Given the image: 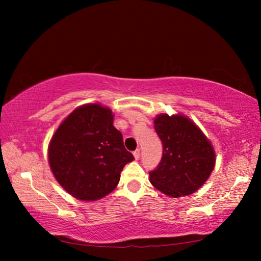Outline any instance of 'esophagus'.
<instances>
[{"label":"esophagus","instance_id":"34e87169","mask_svg":"<svg viewBox=\"0 0 261 261\" xmlns=\"http://www.w3.org/2000/svg\"><path fill=\"white\" fill-rule=\"evenodd\" d=\"M134 156H135L136 160H138L139 156H140V151H139V149H136V151L134 152Z\"/></svg>","mask_w":261,"mask_h":261}]
</instances>
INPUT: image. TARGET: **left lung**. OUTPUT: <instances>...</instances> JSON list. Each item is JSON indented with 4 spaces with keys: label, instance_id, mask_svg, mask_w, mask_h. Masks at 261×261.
Instances as JSON below:
<instances>
[{
    "label": "left lung",
    "instance_id": "8db88e82",
    "mask_svg": "<svg viewBox=\"0 0 261 261\" xmlns=\"http://www.w3.org/2000/svg\"><path fill=\"white\" fill-rule=\"evenodd\" d=\"M154 129L163 151L161 161L149 171L153 187L174 198L197 191L214 168L215 154L208 139L182 115H160L154 120Z\"/></svg>",
    "mask_w": 261,
    "mask_h": 261
}]
</instances>
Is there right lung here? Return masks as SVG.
I'll list each match as a JSON object with an SVG mask.
<instances>
[{
    "label": "right lung",
    "mask_w": 261,
    "mask_h": 261,
    "mask_svg": "<svg viewBox=\"0 0 261 261\" xmlns=\"http://www.w3.org/2000/svg\"><path fill=\"white\" fill-rule=\"evenodd\" d=\"M112 110L82 106L65 118L53 136L48 159L65 191L81 200L107 196L120 182L121 171L135 160L123 136L113 125Z\"/></svg>",
    "instance_id": "add662e5"
}]
</instances>
